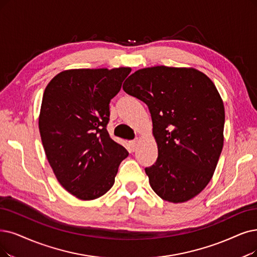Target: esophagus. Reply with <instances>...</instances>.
<instances>
[{"label": "esophagus", "mask_w": 257, "mask_h": 257, "mask_svg": "<svg viewBox=\"0 0 257 257\" xmlns=\"http://www.w3.org/2000/svg\"><path fill=\"white\" fill-rule=\"evenodd\" d=\"M137 145H138V139H135V140H132L130 141V147H131V150L134 152L137 148Z\"/></svg>", "instance_id": "esophagus-1"}]
</instances>
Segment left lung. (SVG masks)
Wrapping results in <instances>:
<instances>
[{"label":"left lung","instance_id":"left-lung-1","mask_svg":"<svg viewBox=\"0 0 257 257\" xmlns=\"http://www.w3.org/2000/svg\"><path fill=\"white\" fill-rule=\"evenodd\" d=\"M123 90L149 106L158 158L146 168L160 198L188 201L210 182L223 147L224 107L212 80L187 67L154 66L132 74Z\"/></svg>","mask_w":257,"mask_h":257}]
</instances>
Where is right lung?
<instances>
[{"mask_svg":"<svg viewBox=\"0 0 257 257\" xmlns=\"http://www.w3.org/2000/svg\"><path fill=\"white\" fill-rule=\"evenodd\" d=\"M131 70L68 69L44 90L39 130L46 157L61 186L81 200L104 195L128 156L109 137L106 125L109 102Z\"/></svg>","mask_w":257,"mask_h":257,"instance_id":"right-lung-1","label":"right lung"}]
</instances>
